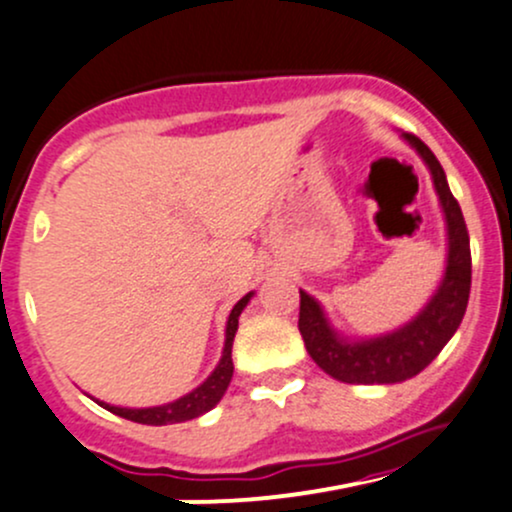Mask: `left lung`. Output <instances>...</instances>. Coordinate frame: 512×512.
I'll return each instance as SVG.
<instances>
[{"instance_id":"left-lung-1","label":"left lung","mask_w":512,"mask_h":512,"mask_svg":"<svg viewBox=\"0 0 512 512\" xmlns=\"http://www.w3.org/2000/svg\"><path fill=\"white\" fill-rule=\"evenodd\" d=\"M403 138L420 152L432 171L436 193L448 224V267L439 291L424 310L403 329L372 341L348 343L338 338L326 324L322 307L315 298L300 291L298 329L312 360L329 377L346 384H396L420 374L443 346L451 341L463 322L472 286L470 233H467L463 209L446 183L439 159L417 135L403 133Z\"/></svg>"}]
</instances>
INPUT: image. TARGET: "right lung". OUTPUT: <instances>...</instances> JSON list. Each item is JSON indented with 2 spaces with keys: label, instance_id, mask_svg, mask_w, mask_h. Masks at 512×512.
I'll use <instances>...</instances> for the list:
<instances>
[{
  "label": "right lung",
  "instance_id": "1",
  "mask_svg": "<svg viewBox=\"0 0 512 512\" xmlns=\"http://www.w3.org/2000/svg\"><path fill=\"white\" fill-rule=\"evenodd\" d=\"M248 293L245 298H240L236 305H233L229 322H226V343H224V355H221V362L209 374V379L205 384L197 386L195 391H190L188 396L174 400V403L159 405V408H143V410H128V408H114V405L107 403H97L102 405L104 410L114 412V415L123 417V420H131L138 424H152V427H162V424H176V422H186V420H195V417L205 415L207 410H212L214 405L219 403L221 396H224L226 389H229L231 377H233V360H231V348H233V336L238 331V317L243 312V307L248 305L250 300Z\"/></svg>",
  "mask_w": 512,
  "mask_h": 512
}]
</instances>
